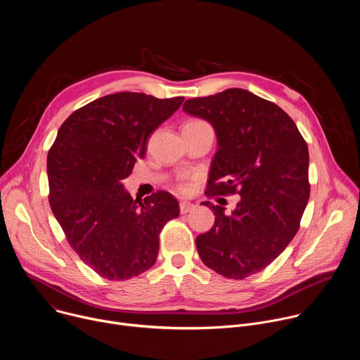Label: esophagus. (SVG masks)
Wrapping results in <instances>:
<instances>
[{
  "label": "esophagus",
  "instance_id": "esophagus-1",
  "mask_svg": "<svg viewBox=\"0 0 360 360\" xmlns=\"http://www.w3.org/2000/svg\"><path fill=\"white\" fill-rule=\"evenodd\" d=\"M193 208H195V205L191 203V202H188V200H182V202L179 203V211H181L182 215L191 212Z\"/></svg>",
  "mask_w": 360,
  "mask_h": 360
}]
</instances>
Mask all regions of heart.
Returning <instances> with one entry per match:
<instances>
[{
  "label": "heart",
  "mask_w": 360,
  "mask_h": 360,
  "mask_svg": "<svg viewBox=\"0 0 360 360\" xmlns=\"http://www.w3.org/2000/svg\"><path fill=\"white\" fill-rule=\"evenodd\" d=\"M186 124L195 125V124H207V122L202 121V120H193V121H189V122H186ZM178 189H179V191H185V184H184V182H179V184H178Z\"/></svg>",
  "instance_id": "heart-1"
}]
</instances>
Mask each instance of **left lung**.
Returning <instances> with one entry per match:
<instances>
[{
  "mask_svg": "<svg viewBox=\"0 0 360 360\" xmlns=\"http://www.w3.org/2000/svg\"><path fill=\"white\" fill-rule=\"evenodd\" d=\"M184 111L211 122L218 150L205 195H240L232 214L208 207L215 224L196 236L202 262L229 279L269 266L290 243L309 200V150L293 120L246 89L188 99Z\"/></svg>",
  "mask_w": 360,
  "mask_h": 360,
  "instance_id": "1",
  "label": "left lung"
}]
</instances>
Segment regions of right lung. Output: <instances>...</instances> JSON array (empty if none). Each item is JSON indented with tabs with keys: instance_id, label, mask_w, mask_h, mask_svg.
Wrapping results in <instances>:
<instances>
[{
	"instance_id": "obj_1",
	"label": "right lung",
	"mask_w": 360,
	"mask_h": 360,
	"mask_svg": "<svg viewBox=\"0 0 360 360\" xmlns=\"http://www.w3.org/2000/svg\"><path fill=\"white\" fill-rule=\"evenodd\" d=\"M184 96L160 99L117 92L74 111L48 150L49 205L70 246L99 276L127 281L158 258L160 233L178 218V200L157 191L143 202L124 191L122 179L143 158L149 135Z\"/></svg>"
}]
</instances>
